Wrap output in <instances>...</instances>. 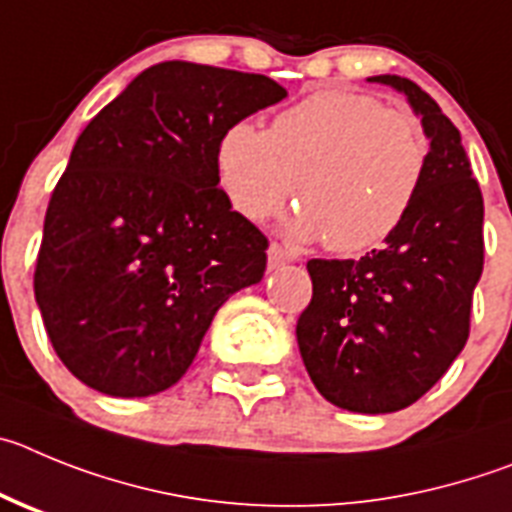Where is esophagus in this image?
Here are the masks:
<instances>
[{
	"instance_id": "obj_1",
	"label": "esophagus",
	"mask_w": 512,
	"mask_h": 512,
	"mask_svg": "<svg viewBox=\"0 0 512 512\" xmlns=\"http://www.w3.org/2000/svg\"><path fill=\"white\" fill-rule=\"evenodd\" d=\"M288 262H293V255H290L288 250H283L280 245L267 247V267H270V270H278V267L288 265Z\"/></svg>"
}]
</instances>
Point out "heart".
Segmentation results:
<instances>
[{
	"mask_svg": "<svg viewBox=\"0 0 512 512\" xmlns=\"http://www.w3.org/2000/svg\"><path fill=\"white\" fill-rule=\"evenodd\" d=\"M426 168L418 117L352 91L311 96L280 112L270 132L237 122L216 145L219 186L239 216L262 222L296 191L290 234L326 239L342 255L380 245L403 224Z\"/></svg>",
	"mask_w": 512,
	"mask_h": 512,
	"instance_id": "b5f03b06",
	"label": "heart"
}]
</instances>
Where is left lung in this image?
<instances>
[{"label":"left lung","mask_w":512,"mask_h":512,"mask_svg":"<svg viewBox=\"0 0 512 512\" xmlns=\"http://www.w3.org/2000/svg\"><path fill=\"white\" fill-rule=\"evenodd\" d=\"M403 94L428 137V168L408 216L359 260H308L313 296L296 324L316 390L352 413H395L434 388L467 344L480 283L485 204L462 135L403 76H370Z\"/></svg>","instance_id":"1"}]
</instances>
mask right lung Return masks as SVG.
<instances>
[{"label":"right lung","instance_id":"1","mask_svg":"<svg viewBox=\"0 0 512 512\" xmlns=\"http://www.w3.org/2000/svg\"><path fill=\"white\" fill-rule=\"evenodd\" d=\"M260 73L150 66L73 145L45 214L35 301L55 354L112 398L173 388L267 239L219 188L224 130L283 101Z\"/></svg>","mask_w":512,"mask_h":512}]
</instances>
